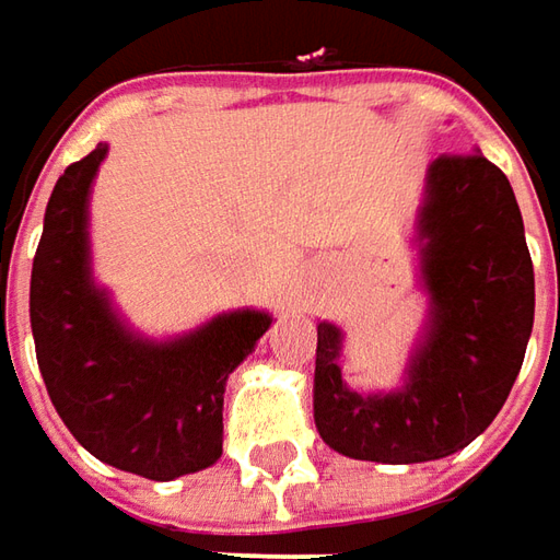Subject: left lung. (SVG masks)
I'll list each match as a JSON object with an SVG mask.
<instances>
[{
    "label": "left lung",
    "instance_id": "8db88e82",
    "mask_svg": "<svg viewBox=\"0 0 560 560\" xmlns=\"http://www.w3.org/2000/svg\"><path fill=\"white\" fill-rule=\"evenodd\" d=\"M420 243L430 327L398 393H352L336 364L342 336L317 324L314 423L358 462H436L477 440L502 411L533 334L524 218L508 177L480 152L430 164Z\"/></svg>",
    "mask_w": 560,
    "mask_h": 560
}]
</instances>
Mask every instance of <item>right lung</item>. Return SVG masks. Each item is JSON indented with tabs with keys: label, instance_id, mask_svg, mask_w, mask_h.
Wrapping results in <instances>:
<instances>
[{
	"label": "right lung",
	"instance_id": "add662e5",
	"mask_svg": "<svg viewBox=\"0 0 560 560\" xmlns=\"http://www.w3.org/2000/svg\"><path fill=\"white\" fill-rule=\"evenodd\" d=\"M108 145L58 177L33 255L31 327L58 418L98 462L145 480L196 474L224 452V383L270 327L261 312L149 342L124 330L90 280L86 199Z\"/></svg>",
	"mask_w": 560,
	"mask_h": 560
}]
</instances>
